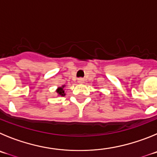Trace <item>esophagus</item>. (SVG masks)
Here are the masks:
<instances>
[{"label":"esophagus","mask_w":157,"mask_h":157,"mask_svg":"<svg viewBox=\"0 0 157 157\" xmlns=\"http://www.w3.org/2000/svg\"><path fill=\"white\" fill-rule=\"evenodd\" d=\"M77 82H78L79 83H83V82H84V80H83V79L80 78V79H78V80H77Z\"/></svg>","instance_id":"1"}]
</instances>
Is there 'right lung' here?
Returning a JSON list of instances; mask_svg holds the SVG:
<instances>
[{"mask_svg":"<svg viewBox=\"0 0 157 157\" xmlns=\"http://www.w3.org/2000/svg\"><path fill=\"white\" fill-rule=\"evenodd\" d=\"M65 84L63 85L60 86V87H58V88L56 89V94H57V96H65L66 93H65V90H64V87H65Z\"/></svg>","mask_w":157,"mask_h":157,"instance_id":"1","label":"right lung"}]
</instances>
